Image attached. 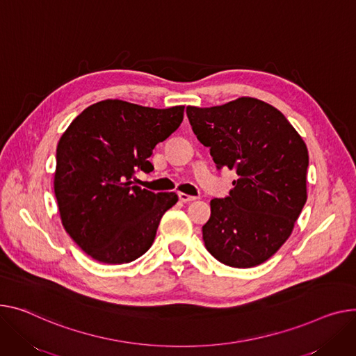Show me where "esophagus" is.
I'll return each mask as SVG.
<instances>
[{"instance_id": "1", "label": "esophagus", "mask_w": 356, "mask_h": 356, "mask_svg": "<svg viewBox=\"0 0 356 356\" xmlns=\"http://www.w3.org/2000/svg\"><path fill=\"white\" fill-rule=\"evenodd\" d=\"M179 199H180L183 203H187V202H193V200H196L197 197L191 196V195H186V193H179Z\"/></svg>"}]
</instances>
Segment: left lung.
I'll use <instances>...</instances> for the list:
<instances>
[{
	"label": "left lung",
	"instance_id": "obj_1",
	"mask_svg": "<svg viewBox=\"0 0 356 356\" xmlns=\"http://www.w3.org/2000/svg\"><path fill=\"white\" fill-rule=\"evenodd\" d=\"M186 114L216 168L238 175L229 196L210 202L206 249L232 268L264 264L288 241L306 203L305 141L277 108L252 97L188 106Z\"/></svg>",
	"mask_w": 356,
	"mask_h": 356
}]
</instances>
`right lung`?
<instances>
[{
	"label": "right lung",
	"mask_w": 356,
	"mask_h": 356,
	"mask_svg": "<svg viewBox=\"0 0 356 356\" xmlns=\"http://www.w3.org/2000/svg\"><path fill=\"white\" fill-rule=\"evenodd\" d=\"M183 106L152 108L103 100L83 110L57 146L54 193L65 232L103 264H129L145 254L161 216L177 195L136 186L137 170L183 122Z\"/></svg>",
	"instance_id": "add662e5"
}]
</instances>
